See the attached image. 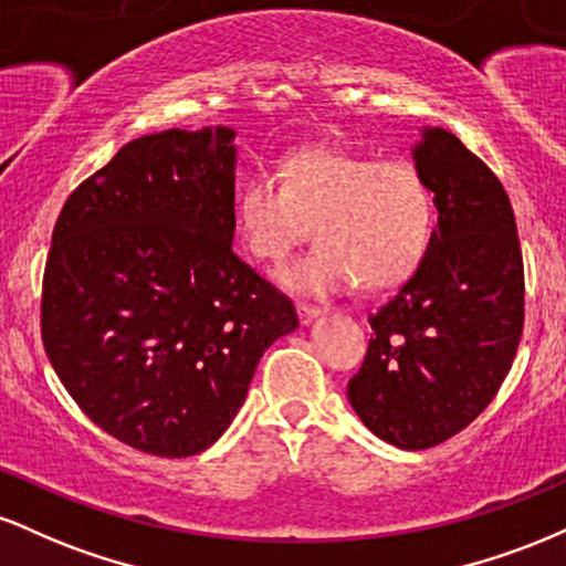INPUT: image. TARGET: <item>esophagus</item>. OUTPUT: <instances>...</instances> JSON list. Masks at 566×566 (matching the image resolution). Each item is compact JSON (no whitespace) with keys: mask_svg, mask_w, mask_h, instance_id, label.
<instances>
[{"mask_svg":"<svg viewBox=\"0 0 566 566\" xmlns=\"http://www.w3.org/2000/svg\"><path fill=\"white\" fill-rule=\"evenodd\" d=\"M295 311H297V319H301V324H308L311 319H314V316L322 314L316 305H308V303H297Z\"/></svg>","mask_w":566,"mask_h":566,"instance_id":"34e87169","label":"esophagus"}]
</instances>
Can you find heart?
<instances>
[{
    "instance_id": "1",
    "label": "heart",
    "mask_w": 566,
    "mask_h": 566,
    "mask_svg": "<svg viewBox=\"0 0 566 566\" xmlns=\"http://www.w3.org/2000/svg\"><path fill=\"white\" fill-rule=\"evenodd\" d=\"M319 244L279 274L308 295L350 284L388 290L418 269L433 226L423 175L405 159L311 146L279 167V184L255 175L237 199V231L255 261L279 265L308 237Z\"/></svg>"
}]
</instances>
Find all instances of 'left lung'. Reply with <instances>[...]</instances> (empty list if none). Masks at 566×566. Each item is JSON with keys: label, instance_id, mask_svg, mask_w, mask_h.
<instances>
[{"label": "left lung", "instance_id": "obj_1", "mask_svg": "<svg viewBox=\"0 0 566 566\" xmlns=\"http://www.w3.org/2000/svg\"><path fill=\"white\" fill-rule=\"evenodd\" d=\"M439 223L418 271L369 314L375 337L348 401L399 450H428L495 399L524 327V263L509 193L441 127L415 146Z\"/></svg>", "mask_w": 566, "mask_h": 566}]
</instances>
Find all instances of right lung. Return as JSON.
I'll return each instance as SVG.
<instances>
[{
	"mask_svg": "<svg viewBox=\"0 0 566 566\" xmlns=\"http://www.w3.org/2000/svg\"><path fill=\"white\" fill-rule=\"evenodd\" d=\"M231 127L129 140L74 188L42 279V343L122 444L191 458L244 405L295 305L233 252Z\"/></svg>",
	"mask_w": 566,
	"mask_h": 566,
	"instance_id": "right-lung-1",
	"label": "right lung"
}]
</instances>
